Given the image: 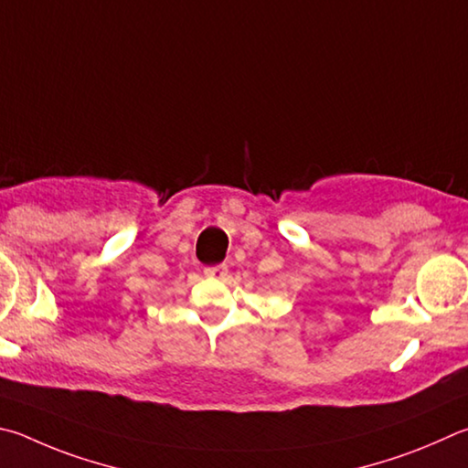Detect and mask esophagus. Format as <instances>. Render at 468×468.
<instances>
[{
  "label": "esophagus",
  "mask_w": 468,
  "mask_h": 468,
  "mask_svg": "<svg viewBox=\"0 0 468 468\" xmlns=\"http://www.w3.org/2000/svg\"><path fill=\"white\" fill-rule=\"evenodd\" d=\"M205 276L217 278V280L225 278V276H227V266H225V263H217V266H208V268H205Z\"/></svg>",
  "instance_id": "esophagus-1"
}]
</instances>
